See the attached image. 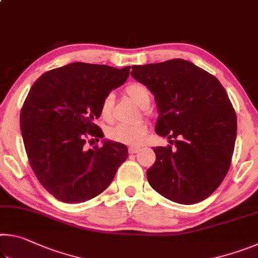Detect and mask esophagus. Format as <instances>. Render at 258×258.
Returning <instances> with one entry per match:
<instances>
[{
	"label": "esophagus",
	"mask_w": 258,
	"mask_h": 258,
	"mask_svg": "<svg viewBox=\"0 0 258 258\" xmlns=\"http://www.w3.org/2000/svg\"><path fill=\"white\" fill-rule=\"evenodd\" d=\"M140 150L139 147H130L128 148V152L130 154H137V152Z\"/></svg>",
	"instance_id": "1"
}]
</instances>
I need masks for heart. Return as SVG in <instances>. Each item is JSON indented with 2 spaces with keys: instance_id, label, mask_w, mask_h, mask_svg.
<instances>
[{
  "instance_id": "heart-1",
  "label": "heart",
  "mask_w": 258,
  "mask_h": 258,
  "mask_svg": "<svg viewBox=\"0 0 258 258\" xmlns=\"http://www.w3.org/2000/svg\"><path fill=\"white\" fill-rule=\"evenodd\" d=\"M125 93L128 95L131 100L143 109L145 115H148L147 109L150 104L151 95L148 87L132 83L126 86ZM100 116L106 121H111L113 118V95L108 93L102 98L100 102ZM148 132V125L146 121H138L132 125H116L110 127L107 132V137L113 142H118L121 145L135 147L141 145Z\"/></svg>"
}]
</instances>
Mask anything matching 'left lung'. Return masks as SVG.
I'll return each instance as SVG.
<instances>
[{
  "mask_svg": "<svg viewBox=\"0 0 258 258\" xmlns=\"http://www.w3.org/2000/svg\"><path fill=\"white\" fill-rule=\"evenodd\" d=\"M131 75L155 95L156 133L172 146L154 148L147 171L149 184L182 205L203 202L230 168L237 137V115L228 93L212 74L190 61L172 59L133 66Z\"/></svg>",
  "mask_w": 258,
  "mask_h": 258,
  "instance_id": "1",
  "label": "left lung"
}]
</instances>
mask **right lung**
<instances>
[{
    "instance_id": "add662e5",
    "label": "right lung",
    "mask_w": 258,
    "mask_h": 258,
    "mask_svg": "<svg viewBox=\"0 0 258 258\" xmlns=\"http://www.w3.org/2000/svg\"><path fill=\"white\" fill-rule=\"evenodd\" d=\"M130 69L74 62L44 73L30 87L20 111L26 154L37 180L60 202L97 197L127 158V147L118 142L84 146L87 139L103 138L94 123L100 102L124 84Z\"/></svg>"
}]
</instances>
